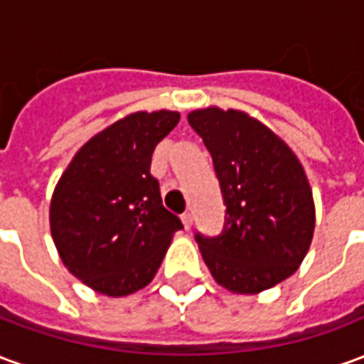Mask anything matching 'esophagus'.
Segmentation results:
<instances>
[{
	"label": "esophagus",
	"instance_id": "obj_1",
	"mask_svg": "<svg viewBox=\"0 0 364 364\" xmlns=\"http://www.w3.org/2000/svg\"><path fill=\"white\" fill-rule=\"evenodd\" d=\"M181 222H183V226H185V230H189L191 224H193V214H191V213L183 214Z\"/></svg>",
	"mask_w": 364,
	"mask_h": 364
}]
</instances>
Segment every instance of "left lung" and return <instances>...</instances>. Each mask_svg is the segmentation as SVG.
Segmentation results:
<instances>
[{
	"instance_id": "obj_1",
	"label": "left lung",
	"mask_w": 364,
	"mask_h": 364,
	"mask_svg": "<svg viewBox=\"0 0 364 364\" xmlns=\"http://www.w3.org/2000/svg\"><path fill=\"white\" fill-rule=\"evenodd\" d=\"M210 151L226 205L218 236L195 234L214 281L255 294L289 279L312 244V189L300 161L271 128L218 107L189 112Z\"/></svg>"
}]
</instances>
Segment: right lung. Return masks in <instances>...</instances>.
<instances>
[{"instance_id":"right-lung-1","label":"right lung","mask_w":364,"mask_h":364,"mask_svg":"<svg viewBox=\"0 0 364 364\" xmlns=\"http://www.w3.org/2000/svg\"><path fill=\"white\" fill-rule=\"evenodd\" d=\"M179 112H132L83 144L60 177L50 232L68 271L107 296L144 289L181 220L161 205L151 154Z\"/></svg>"}]
</instances>
